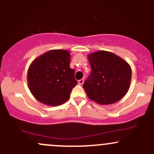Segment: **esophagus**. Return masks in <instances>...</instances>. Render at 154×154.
<instances>
[{
    "instance_id": "34e87169",
    "label": "esophagus",
    "mask_w": 154,
    "mask_h": 154,
    "mask_svg": "<svg viewBox=\"0 0 154 154\" xmlns=\"http://www.w3.org/2000/svg\"><path fill=\"white\" fill-rule=\"evenodd\" d=\"M83 82H84L83 79H81V80H78V84H79V85H82V84H83Z\"/></svg>"
}]
</instances>
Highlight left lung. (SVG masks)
Here are the masks:
<instances>
[{
	"mask_svg": "<svg viewBox=\"0 0 154 154\" xmlns=\"http://www.w3.org/2000/svg\"><path fill=\"white\" fill-rule=\"evenodd\" d=\"M91 72L83 84L88 98L101 105L121 100L129 89L131 69L114 53L99 51L88 56Z\"/></svg>",
	"mask_w": 154,
	"mask_h": 154,
	"instance_id": "1",
	"label": "left lung"
}]
</instances>
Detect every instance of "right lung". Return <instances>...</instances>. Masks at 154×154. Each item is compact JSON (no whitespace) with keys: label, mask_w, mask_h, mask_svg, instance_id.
I'll list each match as a JSON object with an SVG mask.
<instances>
[{"label":"right lung","mask_w":154,"mask_h":154,"mask_svg":"<svg viewBox=\"0 0 154 154\" xmlns=\"http://www.w3.org/2000/svg\"><path fill=\"white\" fill-rule=\"evenodd\" d=\"M70 57L66 50H51L31 63L27 76L29 88L42 103L57 106L69 100L77 83L75 71L69 66Z\"/></svg>","instance_id":"right-lung-1"}]
</instances>
